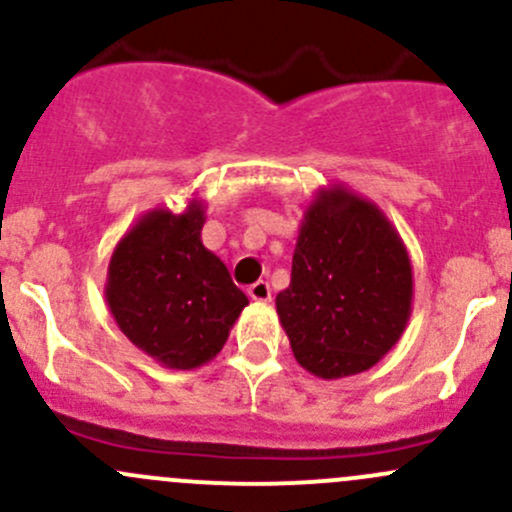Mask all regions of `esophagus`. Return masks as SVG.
I'll use <instances>...</instances> for the list:
<instances>
[{"instance_id": "esophagus-1", "label": "esophagus", "mask_w": 512, "mask_h": 512, "mask_svg": "<svg viewBox=\"0 0 512 512\" xmlns=\"http://www.w3.org/2000/svg\"><path fill=\"white\" fill-rule=\"evenodd\" d=\"M247 294H250V297L255 299V302H270V299H272V289H270V285H267L265 280H260V282H255V285H250V289H247Z\"/></svg>"}]
</instances>
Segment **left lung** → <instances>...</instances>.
I'll list each match as a JSON object with an SVG mask.
<instances>
[{
  "label": "left lung",
  "mask_w": 512,
  "mask_h": 512,
  "mask_svg": "<svg viewBox=\"0 0 512 512\" xmlns=\"http://www.w3.org/2000/svg\"><path fill=\"white\" fill-rule=\"evenodd\" d=\"M411 302L409 252L379 205L344 185L319 188L275 299L294 359L319 379L361 374L396 347Z\"/></svg>",
  "instance_id": "obj_1"
}]
</instances>
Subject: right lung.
I'll return each mask as SVG.
<instances>
[{
	"instance_id": "right-lung-1",
	"label": "right lung",
	"mask_w": 512,
	"mask_h": 512,
	"mask_svg": "<svg viewBox=\"0 0 512 512\" xmlns=\"http://www.w3.org/2000/svg\"><path fill=\"white\" fill-rule=\"evenodd\" d=\"M203 200L183 213L148 210L118 240L106 302L118 329L165 369L190 371L220 354L247 297L200 240Z\"/></svg>"
}]
</instances>
